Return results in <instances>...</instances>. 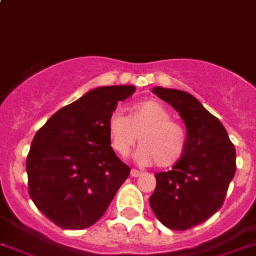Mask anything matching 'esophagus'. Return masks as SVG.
Returning <instances> with one entry per match:
<instances>
[{
	"mask_svg": "<svg viewBox=\"0 0 256 256\" xmlns=\"http://www.w3.org/2000/svg\"><path fill=\"white\" fill-rule=\"evenodd\" d=\"M131 176H132V178H138V176L141 175V171H138V170H136V168H132V170H131Z\"/></svg>",
	"mask_w": 256,
	"mask_h": 256,
	"instance_id": "esophagus-1",
	"label": "esophagus"
}]
</instances>
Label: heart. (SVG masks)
Returning <instances> with one entry per match:
<instances>
[{"mask_svg":"<svg viewBox=\"0 0 256 256\" xmlns=\"http://www.w3.org/2000/svg\"><path fill=\"white\" fill-rule=\"evenodd\" d=\"M106 128L111 148L121 156L128 155L138 136L141 146L136 150L135 160L144 166L156 164L158 168H170L184 158L188 148L185 128L155 98L131 105L128 118L114 111Z\"/></svg>","mask_w":256,"mask_h":256,"instance_id":"obj_1","label":"heart"}]
</instances>
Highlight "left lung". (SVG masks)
<instances>
[{"mask_svg": "<svg viewBox=\"0 0 256 256\" xmlns=\"http://www.w3.org/2000/svg\"><path fill=\"white\" fill-rule=\"evenodd\" d=\"M152 94L172 106L185 122L188 148L170 171L155 174L151 209L166 228L186 230L206 222L222 206L236 170V152L219 118L198 98L158 86Z\"/></svg>", "mask_w": 256, "mask_h": 256, "instance_id": "1", "label": "left lung"}]
</instances>
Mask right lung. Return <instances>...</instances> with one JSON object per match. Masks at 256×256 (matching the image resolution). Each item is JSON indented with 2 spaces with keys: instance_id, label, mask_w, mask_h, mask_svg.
I'll return each mask as SVG.
<instances>
[{
  "instance_id": "obj_1",
  "label": "right lung",
  "mask_w": 256,
  "mask_h": 256,
  "mask_svg": "<svg viewBox=\"0 0 256 256\" xmlns=\"http://www.w3.org/2000/svg\"><path fill=\"white\" fill-rule=\"evenodd\" d=\"M135 86H104L60 108L40 128L27 155L28 194L62 229H85L108 210L130 168L116 156L106 124Z\"/></svg>"
}]
</instances>
